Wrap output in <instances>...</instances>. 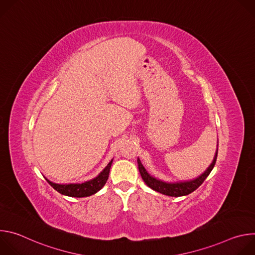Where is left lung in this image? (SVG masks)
Wrapping results in <instances>:
<instances>
[{
    "label": "left lung",
    "instance_id": "left-lung-1",
    "mask_svg": "<svg viewBox=\"0 0 255 255\" xmlns=\"http://www.w3.org/2000/svg\"><path fill=\"white\" fill-rule=\"evenodd\" d=\"M217 155H218V144H217V150H216V153H215L212 163L201 175H199L198 177H196L194 179L184 180V181L183 180L173 181V183L162 181V180L150 175L147 172V170L145 169V167L143 166V164L141 163L139 158H137V162H138V169L142 176V179L150 189H152L153 191L158 192L162 195H165V196L181 197V196H187V195L193 193L204 183V180L207 178V176L210 174V172L212 171V169L215 166V163L217 160Z\"/></svg>",
    "mask_w": 255,
    "mask_h": 255
}]
</instances>
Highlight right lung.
I'll return each instance as SVG.
<instances>
[{
	"label": "right lung",
	"mask_w": 255,
	"mask_h": 255,
	"mask_svg": "<svg viewBox=\"0 0 255 255\" xmlns=\"http://www.w3.org/2000/svg\"><path fill=\"white\" fill-rule=\"evenodd\" d=\"M113 159L108 163V165L97 175L95 178L85 181L83 184H55L46 179L47 183L58 193L64 196L74 197V198H84L89 197L97 192H99L106 184L108 180L109 173H110V168L112 165Z\"/></svg>",
	"instance_id": "add662e5"
}]
</instances>
